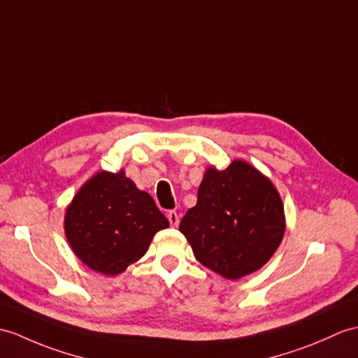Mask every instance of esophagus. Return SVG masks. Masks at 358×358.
Here are the masks:
<instances>
[{"label": "esophagus", "instance_id": "obj_1", "mask_svg": "<svg viewBox=\"0 0 358 358\" xmlns=\"http://www.w3.org/2000/svg\"><path fill=\"white\" fill-rule=\"evenodd\" d=\"M168 220H169V222H171V226H172V227H177L178 224H180V217H178V213H177V212H173V210L168 212Z\"/></svg>", "mask_w": 358, "mask_h": 358}]
</instances>
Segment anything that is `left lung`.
<instances>
[{
  "mask_svg": "<svg viewBox=\"0 0 358 358\" xmlns=\"http://www.w3.org/2000/svg\"><path fill=\"white\" fill-rule=\"evenodd\" d=\"M284 203L271 180L245 160L209 166L196 204L180 222L198 262L238 280L262 268L285 234Z\"/></svg>",
  "mask_w": 358,
  "mask_h": 358,
  "instance_id": "1",
  "label": "left lung"
}]
</instances>
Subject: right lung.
Returning <instances> with one entry per match:
<instances>
[{
  "instance_id": "right-lung-1",
  "label": "right lung",
  "mask_w": 358,
  "mask_h": 358,
  "mask_svg": "<svg viewBox=\"0 0 358 358\" xmlns=\"http://www.w3.org/2000/svg\"><path fill=\"white\" fill-rule=\"evenodd\" d=\"M169 221L152 196L119 172L99 171L80 186L64 217L65 238L88 268L117 276L143 256Z\"/></svg>"
}]
</instances>
